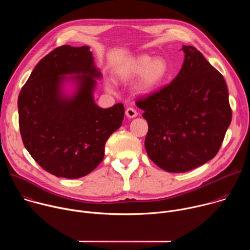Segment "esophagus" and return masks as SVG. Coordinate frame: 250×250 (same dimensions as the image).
<instances>
[{
  "label": "esophagus",
  "mask_w": 250,
  "mask_h": 250,
  "mask_svg": "<svg viewBox=\"0 0 250 250\" xmlns=\"http://www.w3.org/2000/svg\"><path fill=\"white\" fill-rule=\"evenodd\" d=\"M125 115H126V117H128V118H135L136 116H137V112H136V110L135 109H133V108H127L126 110H125Z\"/></svg>",
  "instance_id": "1"
}]
</instances>
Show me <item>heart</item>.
Listing matches in <instances>:
<instances>
[{
    "instance_id": "b5f03b06",
    "label": "heart",
    "mask_w": 250,
    "mask_h": 250,
    "mask_svg": "<svg viewBox=\"0 0 250 250\" xmlns=\"http://www.w3.org/2000/svg\"><path fill=\"white\" fill-rule=\"evenodd\" d=\"M168 64L161 57L152 58L147 54L135 58L126 68L122 70V78H132L141 76L137 89L147 93L157 88L168 75Z\"/></svg>"
}]
</instances>
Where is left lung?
I'll return each instance as SVG.
<instances>
[{"instance_id":"8db88e82","label":"left lung","mask_w":250,"mask_h":250,"mask_svg":"<svg viewBox=\"0 0 250 250\" xmlns=\"http://www.w3.org/2000/svg\"><path fill=\"white\" fill-rule=\"evenodd\" d=\"M181 50L185 59L176 78L135 101L148 124L147 155L171 173L187 172L215 157L231 122L224 76L196 47Z\"/></svg>"}]
</instances>
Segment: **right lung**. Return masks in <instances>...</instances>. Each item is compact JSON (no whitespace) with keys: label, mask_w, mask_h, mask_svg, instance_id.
Segmentation results:
<instances>
[{"label":"right lung","mask_w":250,"mask_h":250,"mask_svg":"<svg viewBox=\"0 0 250 250\" xmlns=\"http://www.w3.org/2000/svg\"><path fill=\"white\" fill-rule=\"evenodd\" d=\"M83 74L78 95L60 94L61 75ZM95 68L89 46L62 45L34 67L19 95V125L25 148L48 173L76 179L91 173L104 159V145L123 124L122 103L101 109L94 103Z\"/></svg>","instance_id":"add662e5"}]
</instances>
